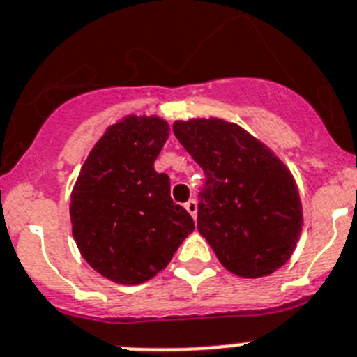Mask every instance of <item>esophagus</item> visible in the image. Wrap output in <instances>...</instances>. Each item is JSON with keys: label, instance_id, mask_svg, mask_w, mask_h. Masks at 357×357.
Listing matches in <instances>:
<instances>
[{"label": "esophagus", "instance_id": "esophagus-1", "mask_svg": "<svg viewBox=\"0 0 357 357\" xmlns=\"http://www.w3.org/2000/svg\"><path fill=\"white\" fill-rule=\"evenodd\" d=\"M185 208H187V212L190 213L194 219H196V215H197V201L196 199H188L187 203H185Z\"/></svg>", "mask_w": 357, "mask_h": 357}]
</instances>
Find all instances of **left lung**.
<instances>
[{
	"label": "left lung",
	"instance_id": "left-lung-1",
	"mask_svg": "<svg viewBox=\"0 0 357 357\" xmlns=\"http://www.w3.org/2000/svg\"><path fill=\"white\" fill-rule=\"evenodd\" d=\"M172 131L204 172L197 230L219 262L244 278L282 268L296 248L303 221L289 169L237 123L178 120Z\"/></svg>",
	"mask_w": 357,
	"mask_h": 357
}]
</instances>
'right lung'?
<instances>
[{"label":"right lung","mask_w":357,"mask_h":357,"mask_svg":"<svg viewBox=\"0 0 357 357\" xmlns=\"http://www.w3.org/2000/svg\"><path fill=\"white\" fill-rule=\"evenodd\" d=\"M169 129L160 116H123L91 149L71 192V231L80 255L122 286L165 269L196 228L170 197L169 176L154 170Z\"/></svg>","instance_id":"1"}]
</instances>
